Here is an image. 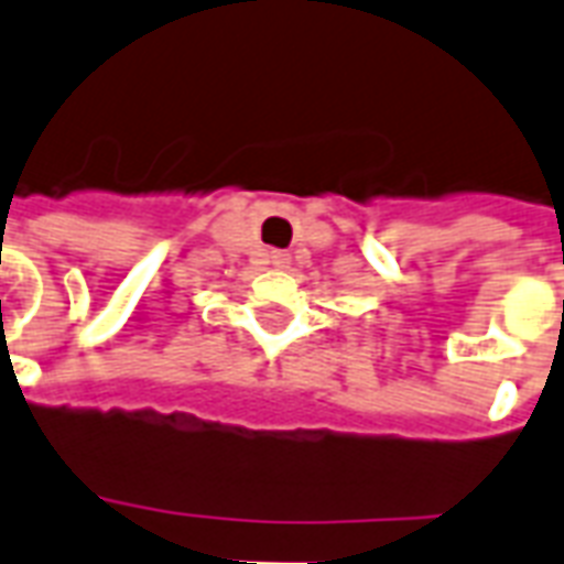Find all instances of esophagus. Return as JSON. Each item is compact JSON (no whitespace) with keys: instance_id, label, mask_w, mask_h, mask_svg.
Returning a JSON list of instances; mask_svg holds the SVG:
<instances>
[{"instance_id":"esophagus-1","label":"esophagus","mask_w":564,"mask_h":564,"mask_svg":"<svg viewBox=\"0 0 564 564\" xmlns=\"http://www.w3.org/2000/svg\"><path fill=\"white\" fill-rule=\"evenodd\" d=\"M283 262H286V257H283V253H278V257H274V265H283Z\"/></svg>"}]
</instances>
